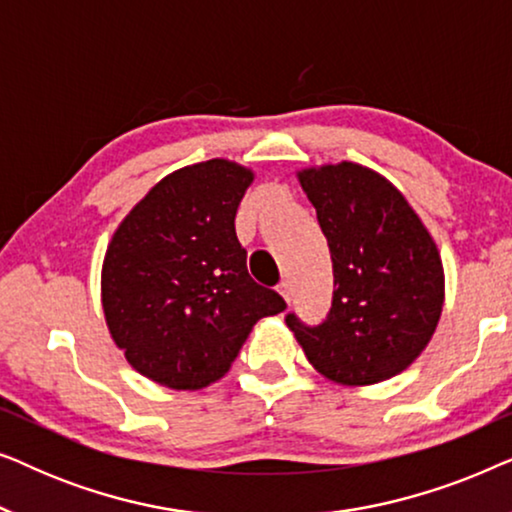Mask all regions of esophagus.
Returning a JSON list of instances; mask_svg holds the SVG:
<instances>
[{
	"label": "esophagus",
	"mask_w": 512,
	"mask_h": 512,
	"mask_svg": "<svg viewBox=\"0 0 512 512\" xmlns=\"http://www.w3.org/2000/svg\"><path fill=\"white\" fill-rule=\"evenodd\" d=\"M277 289H279V293H282V296H284L286 303H291V298H293V289H291V284H289V282H282V284L277 286Z\"/></svg>",
	"instance_id": "1"
}]
</instances>
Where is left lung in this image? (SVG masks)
I'll return each mask as SVG.
<instances>
[{"label":"left lung","instance_id":"1","mask_svg":"<svg viewBox=\"0 0 512 512\" xmlns=\"http://www.w3.org/2000/svg\"><path fill=\"white\" fill-rule=\"evenodd\" d=\"M298 179L331 249L335 291L321 324L293 312L286 324L328 380H389L422 354L443 312L436 242L401 191L368 167H312Z\"/></svg>","mask_w":512,"mask_h":512}]
</instances>
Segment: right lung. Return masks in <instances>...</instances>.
Wrapping results in <instances>:
<instances>
[{
	"mask_svg": "<svg viewBox=\"0 0 512 512\" xmlns=\"http://www.w3.org/2000/svg\"><path fill=\"white\" fill-rule=\"evenodd\" d=\"M254 179L230 160L172 172L111 237L102 307L111 338L149 380L202 389L228 373L258 319L286 310L247 272L235 214Z\"/></svg>",
	"mask_w": 512,
	"mask_h": 512,
	"instance_id": "1",
	"label": "right lung"
}]
</instances>
